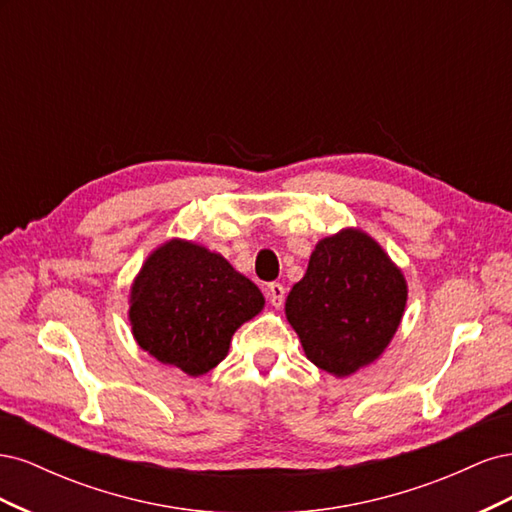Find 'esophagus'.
<instances>
[{"instance_id": "34e87169", "label": "esophagus", "mask_w": 512, "mask_h": 512, "mask_svg": "<svg viewBox=\"0 0 512 512\" xmlns=\"http://www.w3.org/2000/svg\"><path fill=\"white\" fill-rule=\"evenodd\" d=\"M284 297H286V288H284L282 284L273 282V284L267 286V299H269V303H271L273 307H282Z\"/></svg>"}]
</instances>
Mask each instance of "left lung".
<instances>
[{
	"instance_id": "left-lung-1",
	"label": "left lung",
	"mask_w": 512,
	"mask_h": 512,
	"mask_svg": "<svg viewBox=\"0 0 512 512\" xmlns=\"http://www.w3.org/2000/svg\"><path fill=\"white\" fill-rule=\"evenodd\" d=\"M408 284L380 243L344 228L316 243L286 318L316 367L346 378L380 359L404 318Z\"/></svg>"
}]
</instances>
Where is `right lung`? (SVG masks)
<instances>
[{
	"label": "right lung",
	"mask_w": 512,
	"mask_h": 512,
	"mask_svg": "<svg viewBox=\"0 0 512 512\" xmlns=\"http://www.w3.org/2000/svg\"><path fill=\"white\" fill-rule=\"evenodd\" d=\"M262 307L258 286L222 254L170 239L134 277L128 320L147 354L196 378L226 359L232 335Z\"/></svg>",
	"instance_id": "right-lung-1"
}]
</instances>
